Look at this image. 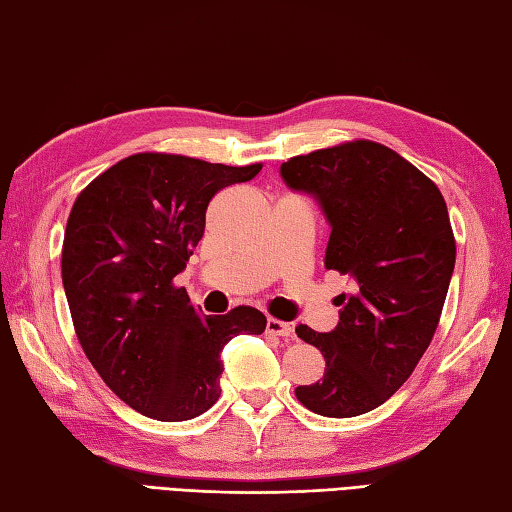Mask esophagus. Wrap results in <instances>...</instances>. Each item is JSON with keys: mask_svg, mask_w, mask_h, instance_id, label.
<instances>
[{"mask_svg": "<svg viewBox=\"0 0 512 512\" xmlns=\"http://www.w3.org/2000/svg\"><path fill=\"white\" fill-rule=\"evenodd\" d=\"M266 333L277 335V337H293V326L282 322V319L268 317L266 319Z\"/></svg>", "mask_w": 512, "mask_h": 512, "instance_id": "obj_1", "label": "esophagus"}]
</instances>
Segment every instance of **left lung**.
<instances>
[{"label": "left lung", "mask_w": 512, "mask_h": 512, "mask_svg": "<svg viewBox=\"0 0 512 512\" xmlns=\"http://www.w3.org/2000/svg\"><path fill=\"white\" fill-rule=\"evenodd\" d=\"M279 173L322 206L324 264L353 279L330 333L295 328L326 359L324 377L295 395L317 415H364L413 375L437 330L455 270L446 202L422 170L368 139L297 155Z\"/></svg>", "instance_id": "1"}]
</instances>
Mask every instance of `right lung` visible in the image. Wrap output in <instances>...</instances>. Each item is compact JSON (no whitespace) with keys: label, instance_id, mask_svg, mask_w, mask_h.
I'll return each instance as SVG.
<instances>
[{"label":"right lung","instance_id":"add662e5","mask_svg":"<svg viewBox=\"0 0 512 512\" xmlns=\"http://www.w3.org/2000/svg\"><path fill=\"white\" fill-rule=\"evenodd\" d=\"M259 170L137 153L77 195L62 248L70 317L88 362L137 413L159 422L206 413L222 393L224 346L264 333L257 308L202 315L173 284L204 235L210 199Z\"/></svg>","mask_w":512,"mask_h":512}]
</instances>
